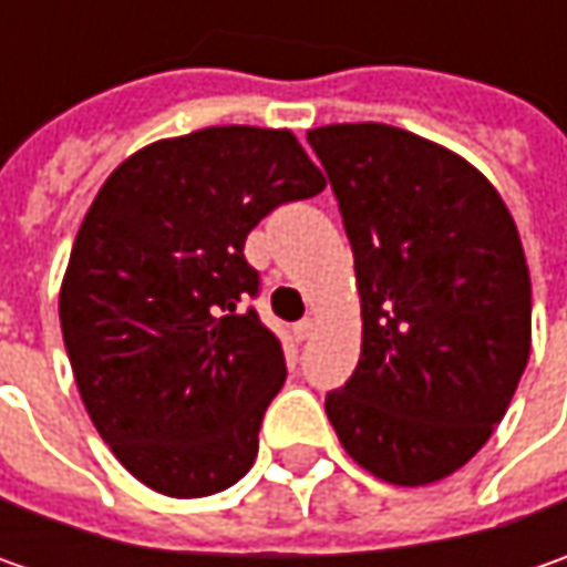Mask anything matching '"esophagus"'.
I'll return each mask as SVG.
<instances>
[{
    "mask_svg": "<svg viewBox=\"0 0 567 567\" xmlns=\"http://www.w3.org/2000/svg\"><path fill=\"white\" fill-rule=\"evenodd\" d=\"M312 331H316V321H312V318H302V321H296L293 324L296 340H309L312 338Z\"/></svg>",
    "mask_w": 567,
    "mask_h": 567,
    "instance_id": "1",
    "label": "esophagus"
}]
</instances>
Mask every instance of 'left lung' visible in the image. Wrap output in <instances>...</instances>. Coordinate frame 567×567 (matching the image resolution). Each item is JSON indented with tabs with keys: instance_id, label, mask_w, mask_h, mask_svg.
<instances>
[{
	"instance_id": "1",
	"label": "left lung",
	"mask_w": 567,
	"mask_h": 567,
	"mask_svg": "<svg viewBox=\"0 0 567 567\" xmlns=\"http://www.w3.org/2000/svg\"><path fill=\"white\" fill-rule=\"evenodd\" d=\"M353 246L357 372L324 398L347 454L394 486L461 470L502 423L530 357V271L492 183L381 122L309 132Z\"/></svg>"
}]
</instances>
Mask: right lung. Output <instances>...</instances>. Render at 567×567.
<instances>
[{
  "mask_svg": "<svg viewBox=\"0 0 567 567\" xmlns=\"http://www.w3.org/2000/svg\"><path fill=\"white\" fill-rule=\"evenodd\" d=\"M324 176L287 128L214 125L142 147L78 229L59 321L81 401L120 464L154 492L239 483L287 379L255 309L246 236Z\"/></svg>",
  "mask_w": 567,
  "mask_h": 567,
  "instance_id": "obj_1",
  "label": "right lung"
}]
</instances>
